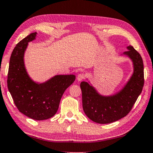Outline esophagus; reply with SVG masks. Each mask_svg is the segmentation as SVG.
Here are the masks:
<instances>
[{
	"label": "esophagus",
	"mask_w": 153,
	"mask_h": 153,
	"mask_svg": "<svg viewBox=\"0 0 153 153\" xmlns=\"http://www.w3.org/2000/svg\"><path fill=\"white\" fill-rule=\"evenodd\" d=\"M84 77H85V76L84 74H79L77 77V79L78 80V81H82V80L84 79Z\"/></svg>",
	"instance_id": "1"
}]
</instances>
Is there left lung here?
Wrapping results in <instances>:
<instances>
[{
    "instance_id": "8db88e82",
    "label": "left lung",
    "mask_w": 153,
    "mask_h": 153,
    "mask_svg": "<svg viewBox=\"0 0 153 153\" xmlns=\"http://www.w3.org/2000/svg\"><path fill=\"white\" fill-rule=\"evenodd\" d=\"M123 53L132 61L133 73L124 87L110 96L100 94L90 82L80 84L82 105L85 115L99 124L114 123L126 116L131 110L144 85V65L139 53L132 46H128Z\"/></svg>"
}]
</instances>
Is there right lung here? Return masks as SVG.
I'll list each match as a JSON object with an SVG mask.
<instances>
[{
	"label": "right lung",
	"instance_id": "add662e5",
	"mask_svg": "<svg viewBox=\"0 0 153 153\" xmlns=\"http://www.w3.org/2000/svg\"><path fill=\"white\" fill-rule=\"evenodd\" d=\"M37 33L21 40L11 54L7 85L14 103L21 113L36 120L53 116L59 108L63 93L76 79V76L57 75L46 82L38 83L30 78L24 62L29 42L35 39Z\"/></svg>",
	"mask_w": 153,
	"mask_h": 153
}]
</instances>
